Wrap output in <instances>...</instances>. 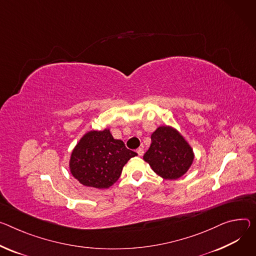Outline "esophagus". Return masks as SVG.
Segmentation results:
<instances>
[{"instance_id":"34e87169","label":"esophagus","mask_w":256,"mask_h":256,"mask_svg":"<svg viewBox=\"0 0 256 256\" xmlns=\"http://www.w3.org/2000/svg\"><path fill=\"white\" fill-rule=\"evenodd\" d=\"M136 153H138V156H143V155H144V150H143V148L136 149Z\"/></svg>"}]
</instances>
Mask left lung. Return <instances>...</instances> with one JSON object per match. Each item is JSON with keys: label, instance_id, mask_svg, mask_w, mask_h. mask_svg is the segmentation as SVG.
I'll return each instance as SVG.
<instances>
[{"label": "left lung", "instance_id": "1", "mask_svg": "<svg viewBox=\"0 0 256 256\" xmlns=\"http://www.w3.org/2000/svg\"><path fill=\"white\" fill-rule=\"evenodd\" d=\"M151 145L144 160L166 180H176L190 168L194 154L190 145L170 126H160L151 136Z\"/></svg>", "mask_w": 256, "mask_h": 256}]
</instances>
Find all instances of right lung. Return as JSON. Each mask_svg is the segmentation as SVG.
I'll return each instance as SVG.
<instances>
[{
    "label": "right lung",
    "instance_id": "right-lung-1",
    "mask_svg": "<svg viewBox=\"0 0 256 256\" xmlns=\"http://www.w3.org/2000/svg\"><path fill=\"white\" fill-rule=\"evenodd\" d=\"M138 154L115 140L109 130L86 134L72 151L69 168L82 184L107 189L118 180L126 162Z\"/></svg>",
    "mask_w": 256,
    "mask_h": 256
}]
</instances>
